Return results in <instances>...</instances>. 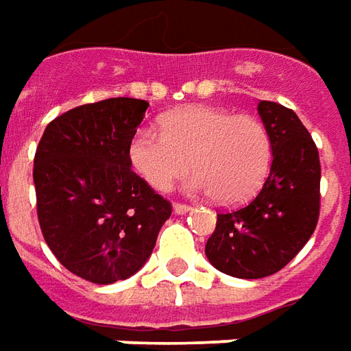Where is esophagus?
Returning a JSON list of instances; mask_svg holds the SVG:
<instances>
[{
  "label": "esophagus",
  "instance_id": "1",
  "mask_svg": "<svg viewBox=\"0 0 351 351\" xmlns=\"http://www.w3.org/2000/svg\"><path fill=\"white\" fill-rule=\"evenodd\" d=\"M173 210H175L176 215H186V213H190L192 207L190 205H186V203H175L173 205Z\"/></svg>",
  "mask_w": 351,
  "mask_h": 351
}]
</instances>
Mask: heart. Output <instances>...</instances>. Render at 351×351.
<instances>
[{
    "label": "heart",
    "mask_w": 351,
    "mask_h": 351,
    "mask_svg": "<svg viewBox=\"0 0 351 351\" xmlns=\"http://www.w3.org/2000/svg\"><path fill=\"white\" fill-rule=\"evenodd\" d=\"M274 146L266 125L249 114L188 106L159 119V131L142 127L129 142V161L158 192L182 178L192 161L190 188L220 203L249 199L266 180Z\"/></svg>",
    "instance_id": "1"
}]
</instances>
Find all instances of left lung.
<instances>
[{
  "instance_id": "left-lung-1",
  "label": "left lung",
  "mask_w": 351,
  "mask_h": 351,
  "mask_svg": "<svg viewBox=\"0 0 351 351\" xmlns=\"http://www.w3.org/2000/svg\"><path fill=\"white\" fill-rule=\"evenodd\" d=\"M274 159L266 182L247 205L217 213V228L205 245L222 274L261 279L285 268L312 237L319 218V152L293 110L261 100Z\"/></svg>"
}]
</instances>
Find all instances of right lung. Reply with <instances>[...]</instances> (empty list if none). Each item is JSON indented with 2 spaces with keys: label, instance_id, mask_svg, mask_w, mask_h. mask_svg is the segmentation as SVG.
Listing matches in <instances>:
<instances>
[{
  "label": "right lung",
  "instance_id": "right-lung-1",
  "mask_svg": "<svg viewBox=\"0 0 351 351\" xmlns=\"http://www.w3.org/2000/svg\"><path fill=\"white\" fill-rule=\"evenodd\" d=\"M148 102L106 99L47 125L34 158L41 234L58 262L90 283L131 278L150 258L171 203L131 171L129 142Z\"/></svg>",
  "mask_w": 351,
  "mask_h": 351
}]
</instances>
